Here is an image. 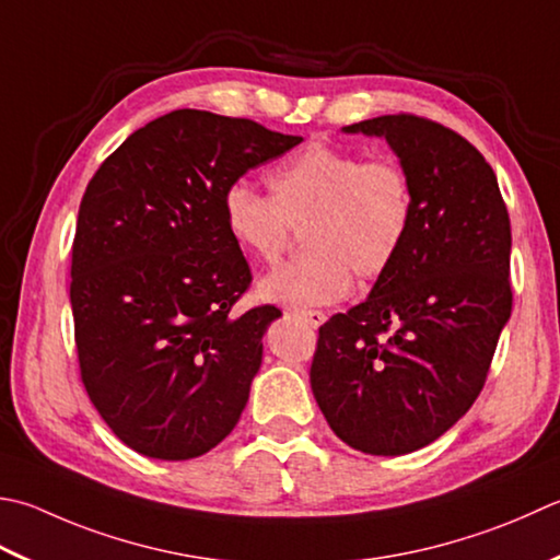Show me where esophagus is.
Segmentation results:
<instances>
[{
	"mask_svg": "<svg viewBox=\"0 0 560 560\" xmlns=\"http://www.w3.org/2000/svg\"><path fill=\"white\" fill-rule=\"evenodd\" d=\"M295 315H299L301 320L308 323L311 327H320L327 320V315L323 311H299Z\"/></svg>",
	"mask_w": 560,
	"mask_h": 560,
	"instance_id": "obj_1",
	"label": "esophagus"
}]
</instances>
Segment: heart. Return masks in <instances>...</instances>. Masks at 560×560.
Segmentation results:
<instances>
[{"mask_svg": "<svg viewBox=\"0 0 560 560\" xmlns=\"http://www.w3.org/2000/svg\"><path fill=\"white\" fill-rule=\"evenodd\" d=\"M267 194L235 182L223 194L230 240L259 261H277L293 230L311 255L259 281V299L313 308L347 299L361 279H378L398 259L415 221V186L398 160L311 142L267 174Z\"/></svg>", "mask_w": 560, "mask_h": 560, "instance_id": "heart-1", "label": "heart"}]
</instances>
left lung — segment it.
Instances as JSON below:
<instances>
[{"label": "left lung", "instance_id": "1", "mask_svg": "<svg viewBox=\"0 0 560 560\" xmlns=\"http://www.w3.org/2000/svg\"><path fill=\"white\" fill-rule=\"evenodd\" d=\"M415 186V221L369 299L320 327L311 388L357 452H418L483 390L512 313L510 215L486 158L456 130L415 114L361 120Z\"/></svg>", "mask_w": 560, "mask_h": 560}]
</instances>
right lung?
<instances>
[{"label": "right lung", "instance_id": "obj_1", "mask_svg": "<svg viewBox=\"0 0 560 560\" xmlns=\"http://www.w3.org/2000/svg\"><path fill=\"white\" fill-rule=\"evenodd\" d=\"M301 140L179 108L128 136L86 184L70 267L77 359L86 396L133 452L196 458L243 415L281 311L230 315L252 271L221 203Z\"/></svg>", "mask_w": 560, "mask_h": 560}]
</instances>
